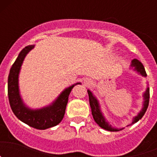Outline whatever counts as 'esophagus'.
Listing matches in <instances>:
<instances>
[{"label":"esophagus","mask_w":157,"mask_h":157,"mask_svg":"<svg viewBox=\"0 0 157 157\" xmlns=\"http://www.w3.org/2000/svg\"><path fill=\"white\" fill-rule=\"evenodd\" d=\"M84 83H85L86 85H89V81H88V80L85 79V80H84Z\"/></svg>","instance_id":"1"}]
</instances>
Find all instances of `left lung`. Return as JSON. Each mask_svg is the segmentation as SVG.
Here are the masks:
<instances>
[{
  "label": "left lung",
  "mask_w": 157,
  "mask_h": 157,
  "mask_svg": "<svg viewBox=\"0 0 157 157\" xmlns=\"http://www.w3.org/2000/svg\"><path fill=\"white\" fill-rule=\"evenodd\" d=\"M130 67H131V68H134V70L138 72V74L144 76V77H146L147 76V74H146V72H145V67H144L143 64H142V63L138 60V59H133L132 61H131ZM87 92H88V94H89V101H90V105L91 112H92L93 117H94V120H95L96 123H98V125H99L101 128L109 130V131H120V130H123V128H121V129L115 128V127H112V126L109 124V123L105 120V116H103L102 112H101L99 102H98V99L95 98V96L92 94V92H91L90 90H88ZM143 98H144L143 107H142L141 110L140 111V112L138 114V116H136L135 117H134L131 124H134V123H137L139 120H141V118H142V116L145 115L147 109H148L149 102V87H147L146 90H145V92L144 93Z\"/></svg>",
  "instance_id": "1"
}]
</instances>
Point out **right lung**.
Returning a JSON list of instances; mask_svg holds the SVG:
<instances>
[{"mask_svg":"<svg viewBox=\"0 0 157 157\" xmlns=\"http://www.w3.org/2000/svg\"><path fill=\"white\" fill-rule=\"evenodd\" d=\"M34 45H28L22 49L12 64L8 78V95L11 109L15 116L30 127L45 130L59 124L64 116L68 97L73 87L79 82L67 87L51 105L41 109H32L23 103L19 89V75L27 54Z\"/></svg>","mask_w":157,"mask_h":157,"instance_id":"obj_1","label":"right lung"}]
</instances>
